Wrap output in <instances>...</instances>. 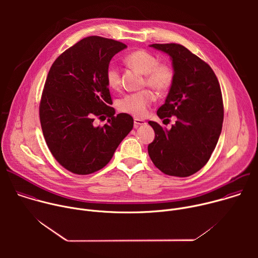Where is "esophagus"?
<instances>
[{
    "label": "esophagus",
    "mask_w": 258,
    "mask_h": 258,
    "mask_svg": "<svg viewBox=\"0 0 258 258\" xmlns=\"http://www.w3.org/2000/svg\"><path fill=\"white\" fill-rule=\"evenodd\" d=\"M134 123H135V127H138L140 125H144L146 124V121L144 119H140V118H135L134 120Z\"/></svg>",
    "instance_id": "esophagus-1"
}]
</instances>
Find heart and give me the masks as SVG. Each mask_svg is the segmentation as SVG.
Listing matches in <instances>:
<instances>
[{"instance_id": "b5f03b06", "label": "heart", "mask_w": 258, "mask_h": 258, "mask_svg": "<svg viewBox=\"0 0 258 258\" xmlns=\"http://www.w3.org/2000/svg\"><path fill=\"white\" fill-rule=\"evenodd\" d=\"M125 62L133 68L145 75L144 84L161 93L169 89L173 81V72L166 64L158 63L157 58L145 50H139L126 56ZM106 81L111 89L120 86L119 70L114 64H110L106 71ZM153 101L150 91H142L124 96L118 101V109L121 112L136 117H143L148 111V106Z\"/></svg>"}]
</instances>
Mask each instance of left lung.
Wrapping results in <instances>:
<instances>
[{
	"mask_svg": "<svg viewBox=\"0 0 258 258\" xmlns=\"http://www.w3.org/2000/svg\"><path fill=\"white\" fill-rule=\"evenodd\" d=\"M150 47L167 54L173 68L172 84L157 115L177 119L170 130L149 121L155 139L148 153L163 173L189 176L207 163L222 133V91L211 67L187 48L178 44Z\"/></svg>",
	"mask_w": 258,
	"mask_h": 258,
	"instance_id": "8db88e82",
	"label": "left lung"
}]
</instances>
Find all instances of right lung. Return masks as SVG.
<instances>
[{
    "label": "right lung",
    "instance_id": "obj_1",
    "mask_svg": "<svg viewBox=\"0 0 258 258\" xmlns=\"http://www.w3.org/2000/svg\"><path fill=\"white\" fill-rule=\"evenodd\" d=\"M125 48L114 40L88 36L50 68L40 104L41 125L55 159L73 173L103 168L133 130L130 114L114 115L106 81L110 60ZM96 117H108V123L96 127Z\"/></svg>",
    "mask_w": 258,
    "mask_h": 258
}]
</instances>
